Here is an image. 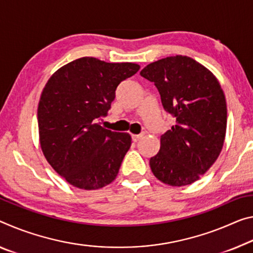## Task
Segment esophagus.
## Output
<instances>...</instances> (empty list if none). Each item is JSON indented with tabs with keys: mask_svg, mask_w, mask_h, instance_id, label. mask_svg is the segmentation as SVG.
I'll use <instances>...</instances> for the list:
<instances>
[{
	"mask_svg": "<svg viewBox=\"0 0 253 253\" xmlns=\"http://www.w3.org/2000/svg\"><path fill=\"white\" fill-rule=\"evenodd\" d=\"M142 137H143V134H138V135L133 134V135H131V139H133L134 142H138Z\"/></svg>",
	"mask_w": 253,
	"mask_h": 253,
	"instance_id": "esophagus-1",
	"label": "esophagus"
}]
</instances>
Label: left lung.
<instances>
[{"mask_svg": "<svg viewBox=\"0 0 253 253\" xmlns=\"http://www.w3.org/2000/svg\"><path fill=\"white\" fill-rule=\"evenodd\" d=\"M139 74L154 82L164 110L175 118L150 160L152 172L172 187L197 181L217 160L225 139L226 100L218 80L182 55L148 64Z\"/></svg>", "mask_w": 253, "mask_h": 253, "instance_id": "8db88e82", "label": "left lung"}]
</instances>
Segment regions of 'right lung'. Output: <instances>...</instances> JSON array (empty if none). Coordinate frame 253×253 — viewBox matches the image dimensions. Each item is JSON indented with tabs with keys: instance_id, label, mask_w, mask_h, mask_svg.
Returning a JSON list of instances; mask_svg holds the SVG:
<instances>
[{
	"instance_id": "obj_1",
	"label": "right lung",
	"mask_w": 253,
	"mask_h": 253,
	"mask_svg": "<svg viewBox=\"0 0 253 253\" xmlns=\"http://www.w3.org/2000/svg\"><path fill=\"white\" fill-rule=\"evenodd\" d=\"M138 70L135 63L82 57L47 81L38 103L40 147L50 167L72 186L95 190L117 177L131 137L97 122L110 109L119 83Z\"/></svg>"
}]
</instances>
